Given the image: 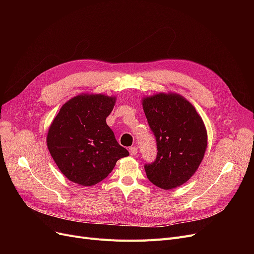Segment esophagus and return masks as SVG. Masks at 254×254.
I'll return each instance as SVG.
<instances>
[{
    "instance_id": "34e87169",
    "label": "esophagus",
    "mask_w": 254,
    "mask_h": 254,
    "mask_svg": "<svg viewBox=\"0 0 254 254\" xmlns=\"http://www.w3.org/2000/svg\"><path fill=\"white\" fill-rule=\"evenodd\" d=\"M128 151H129V154H130V155H136V154L138 153V147H136V146H134V147H130V148L128 149Z\"/></svg>"
}]
</instances>
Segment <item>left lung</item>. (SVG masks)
<instances>
[{
	"label": "left lung",
	"instance_id": "left-lung-1",
	"mask_svg": "<svg viewBox=\"0 0 254 254\" xmlns=\"http://www.w3.org/2000/svg\"><path fill=\"white\" fill-rule=\"evenodd\" d=\"M143 110L157 145L155 161L144 166L147 178L171 190L188 181L207 148V130L194 107L177 93L144 98Z\"/></svg>",
	"mask_w": 254,
	"mask_h": 254
}]
</instances>
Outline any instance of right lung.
Listing matches in <instances>:
<instances>
[{"mask_svg": "<svg viewBox=\"0 0 254 254\" xmlns=\"http://www.w3.org/2000/svg\"><path fill=\"white\" fill-rule=\"evenodd\" d=\"M115 101V97L83 93L64 104L53 119L47 147L70 181L95 185L110 174L119 158L129 154L106 124Z\"/></svg>", "mask_w": 254, "mask_h": 254, "instance_id": "1", "label": "right lung"}]
</instances>
